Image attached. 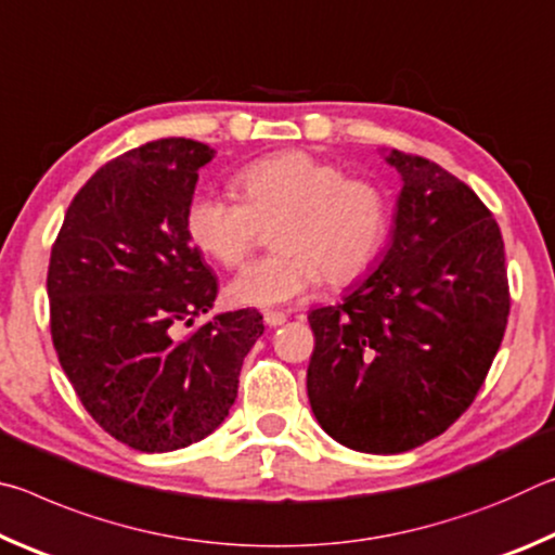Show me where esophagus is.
I'll list each match as a JSON object with an SVG mask.
<instances>
[{"instance_id": "34e87169", "label": "esophagus", "mask_w": 555, "mask_h": 555, "mask_svg": "<svg viewBox=\"0 0 555 555\" xmlns=\"http://www.w3.org/2000/svg\"><path fill=\"white\" fill-rule=\"evenodd\" d=\"M264 323H267L269 327L284 325V323H286V313H281V311H267V313H264Z\"/></svg>"}]
</instances>
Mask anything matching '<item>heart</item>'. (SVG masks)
<instances>
[{
  "mask_svg": "<svg viewBox=\"0 0 555 555\" xmlns=\"http://www.w3.org/2000/svg\"><path fill=\"white\" fill-rule=\"evenodd\" d=\"M240 195L203 191L185 210L195 247L222 267H237L276 224L279 255L251 261L230 281L237 306H286L321 286L347 284L372 267L389 234V201L377 183L345 176L306 152H281L244 166Z\"/></svg>",
  "mask_w": 555,
  "mask_h": 555,
  "instance_id": "heart-1",
  "label": "heart"
}]
</instances>
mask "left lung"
Here are the masks:
<instances>
[{"instance_id":"left-lung-1","label":"left lung","mask_w":555,"mask_h":555,"mask_svg":"<svg viewBox=\"0 0 555 555\" xmlns=\"http://www.w3.org/2000/svg\"><path fill=\"white\" fill-rule=\"evenodd\" d=\"M389 244L337 306L308 313V401L327 436L393 455L455 424L490 372L509 315L492 212L446 168L397 149Z\"/></svg>"}]
</instances>
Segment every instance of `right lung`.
<instances>
[{
	"mask_svg": "<svg viewBox=\"0 0 555 555\" xmlns=\"http://www.w3.org/2000/svg\"><path fill=\"white\" fill-rule=\"evenodd\" d=\"M215 149L183 137L117 156L80 188L51 249V335L98 424L142 453L198 443L237 399L264 323L255 308L208 313L218 279L193 247L185 210Z\"/></svg>",
	"mask_w": 555,
	"mask_h": 555,
	"instance_id": "add662e5",
	"label": "right lung"
}]
</instances>
